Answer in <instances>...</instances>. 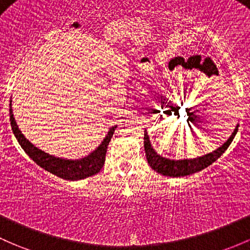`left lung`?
Instances as JSON below:
<instances>
[{"mask_svg":"<svg viewBox=\"0 0 250 250\" xmlns=\"http://www.w3.org/2000/svg\"><path fill=\"white\" fill-rule=\"evenodd\" d=\"M237 130L238 125H236L235 130L231 134L230 138L228 139L222 146L218 147L217 149H214L211 153H207L202 157H198V158L178 160L165 158V157L157 153L151 145L148 134H147L145 130V134H144V147H145L147 163H148L149 167H151L154 171L162 173V175L164 176H170V177H183V176H188L191 175V173L201 171L205 167H209L212 163H214L215 160L219 158V157L227 151L228 147H229L230 144L232 143L235 135L237 134Z\"/></svg>","mask_w":250,"mask_h":250,"instance_id":"left-lung-1","label":"left lung"}]
</instances>
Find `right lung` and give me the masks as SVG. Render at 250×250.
<instances>
[{
  "label": "right lung",
  "instance_id": "add662e5",
  "mask_svg": "<svg viewBox=\"0 0 250 250\" xmlns=\"http://www.w3.org/2000/svg\"><path fill=\"white\" fill-rule=\"evenodd\" d=\"M9 117L13 133H14L21 148L26 152V154L37 165L43 167L44 170L52 173V175H56L57 177H61L63 180L68 181L83 180V178L90 177V176L96 175V173L101 171L105 163V154H106L107 145H109L110 140H111L115 129L117 128V125L110 128L101 145L97 147L93 152H91L88 156L80 159H67L55 157L52 154L42 151L41 148L36 147L31 141H28L25 138V135L21 133L19 127H18L17 121H15L14 115H13L12 101L9 103Z\"/></svg>",
  "mask_w": 250,
  "mask_h": 250
}]
</instances>
